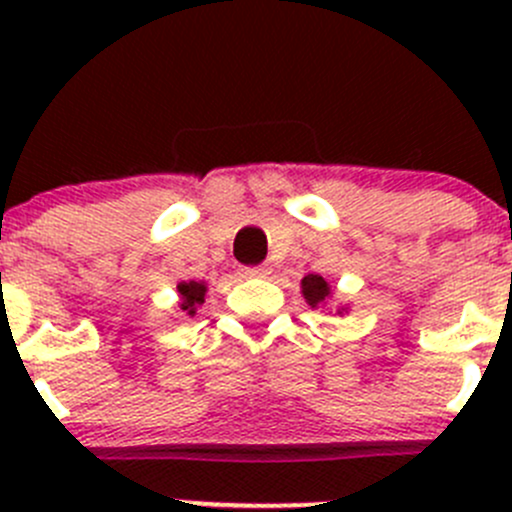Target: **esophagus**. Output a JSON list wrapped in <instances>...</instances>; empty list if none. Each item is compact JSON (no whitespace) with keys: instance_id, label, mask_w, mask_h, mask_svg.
Returning a JSON list of instances; mask_svg holds the SVG:
<instances>
[{"instance_id":"34e87169","label":"esophagus","mask_w":512,"mask_h":512,"mask_svg":"<svg viewBox=\"0 0 512 512\" xmlns=\"http://www.w3.org/2000/svg\"><path fill=\"white\" fill-rule=\"evenodd\" d=\"M242 272H245V277H267L272 270L267 265H257V267H245Z\"/></svg>"}]
</instances>
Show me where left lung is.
I'll return each mask as SVG.
<instances>
[{
	"instance_id": "8db88e82",
	"label": "left lung",
	"mask_w": 512,
	"mask_h": 512,
	"mask_svg": "<svg viewBox=\"0 0 512 512\" xmlns=\"http://www.w3.org/2000/svg\"><path fill=\"white\" fill-rule=\"evenodd\" d=\"M302 294H304V299L312 304V307H319V304H322L324 299L329 297L327 280H324V277H319V275H307L302 280Z\"/></svg>"
}]
</instances>
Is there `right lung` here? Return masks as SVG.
<instances>
[{
    "instance_id": "right-lung-1",
    "label": "right lung",
    "mask_w": 512,
    "mask_h": 512,
    "mask_svg": "<svg viewBox=\"0 0 512 512\" xmlns=\"http://www.w3.org/2000/svg\"><path fill=\"white\" fill-rule=\"evenodd\" d=\"M178 292H180V297H183V302H180V309H183V312H188V314H195V307L205 302V285H203V282H180Z\"/></svg>"
}]
</instances>
